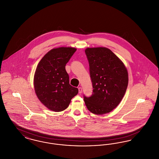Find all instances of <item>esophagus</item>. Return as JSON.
Returning a JSON list of instances; mask_svg holds the SVG:
<instances>
[{"mask_svg": "<svg viewBox=\"0 0 159 159\" xmlns=\"http://www.w3.org/2000/svg\"><path fill=\"white\" fill-rule=\"evenodd\" d=\"M78 89H79V93H81L82 92V89L81 87H79V88H78Z\"/></svg>", "mask_w": 159, "mask_h": 159, "instance_id": "34e87169", "label": "esophagus"}]
</instances>
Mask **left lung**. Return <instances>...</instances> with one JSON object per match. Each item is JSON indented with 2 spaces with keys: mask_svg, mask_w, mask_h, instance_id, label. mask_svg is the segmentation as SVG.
Wrapping results in <instances>:
<instances>
[{
  "mask_svg": "<svg viewBox=\"0 0 159 159\" xmlns=\"http://www.w3.org/2000/svg\"><path fill=\"white\" fill-rule=\"evenodd\" d=\"M89 66L93 90L89 97L83 95L89 111L95 114L111 111L120 102L128 84V74L123 63L107 48L85 50Z\"/></svg>",
  "mask_w": 159,
  "mask_h": 159,
  "instance_id": "8db88e82",
  "label": "left lung"
}]
</instances>
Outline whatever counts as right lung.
I'll use <instances>...</instances> for the list:
<instances>
[{
	"label": "right lung",
	"mask_w": 159,
	"mask_h": 159,
	"mask_svg": "<svg viewBox=\"0 0 159 159\" xmlns=\"http://www.w3.org/2000/svg\"><path fill=\"white\" fill-rule=\"evenodd\" d=\"M76 48L61 47L51 50L40 61L34 77L35 92L40 102L49 110L59 112L68 107L78 93L69 83L66 65Z\"/></svg>",
	"instance_id": "obj_1"
}]
</instances>
